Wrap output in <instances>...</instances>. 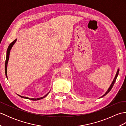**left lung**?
Returning a JSON list of instances; mask_svg holds the SVG:
<instances>
[{
  "label": "left lung",
  "mask_w": 126,
  "mask_h": 126,
  "mask_svg": "<svg viewBox=\"0 0 126 126\" xmlns=\"http://www.w3.org/2000/svg\"><path fill=\"white\" fill-rule=\"evenodd\" d=\"M119 70H117V73H116V76H115V78H114V81H113V83H111V85H110V87H109V89L108 90V91L107 92H106V93L105 94H104L103 96H106L107 94L110 92V91L111 90V88H113V85H114V83H115V81H116V79H117V76H118V74H119Z\"/></svg>",
  "instance_id": "obj_1"
}]
</instances>
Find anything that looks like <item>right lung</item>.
<instances>
[{"label": "right lung", "mask_w": 126, "mask_h": 126, "mask_svg": "<svg viewBox=\"0 0 126 126\" xmlns=\"http://www.w3.org/2000/svg\"><path fill=\"white\" fill-rule=\"evenodd\" d=\"M16 41H17V39H15L14 41L12 42L11 43L9 47H8L7 48V52H6V61H5V75H6V76L7 77V63H8V61H9V55H10V50L11 49V48L12 47V46L13 45V44H14ZM48 94H47L46 95H45L44 96H43V97H41V98H29V97H24V96H20V97H22V98H27V99H29V100H33V101H36V100H41V99H42L44 98L45 97H46V96Z\"/></svg>", "instance_id": "obj_1"}]
</instances>
